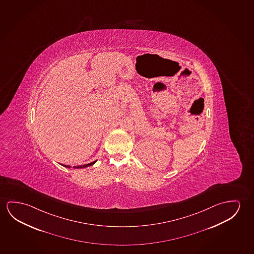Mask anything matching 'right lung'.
Here are the masks:
<instances>
[{"label": "right lung", "instance_id": "add662e5", "mask_svg": "<svg viewBox=\"0 0 254 254\" xmlns=\"http://www.w3.org/2000/svg\"><path fill=\"white\" fill-rule=\"evenodd\" d=\"M96 163V161H94L92 163H90V164H83V165H80V166H74L73 168L74 169H79V168H85V167H89L90 165H92V164H95ZM64 167H66V168H70V166L69 165H63Z\"/></svg>", "mask_w": 254, "mask_h": 254}]
</instances>
